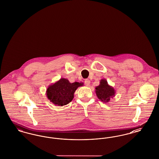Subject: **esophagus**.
I'll list each match as a JSON object with an SVG mask.
<instances>
[{"mask_svg":"<svg viewBox=\"0 0 159 159\" xmlns=\"http://www.w3.org/2000/svg\"><path fill=\"white\" fill-rule=\"evenodd\" d=\"M90 83H91V82H90L89 80L86 79V80H84V84H85V85H86V86H89Z\"/></svg>","mask_w":159,"mask_h":159,"instance_id":"34e87169","label":"esophagus"}]
</instances>
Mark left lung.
<instances>
[{
    "instance_id": "1",
    "label": "left lung",
    "mask_w": 159,
    "mask_h": 159,
    "mask_svg": "<svg viewBox=\"0 0 159 159\" xmlns=\"http://www.w3.org/2000/svg\"><path fill=\"white\" fill-rule=\"evenodd\" d=\"M99 83L98 86L95 88L96 95L102 102H108L110 99L115 97V90L113 87L108 84L106 79H101Z\"/></svg>"
}]
</instances>
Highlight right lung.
Masks as SVG:
<instances>
[{
	"label": "right lung",
	"instance_id": "1",
	"mask_svg": "<svg viewBox=\"0 0 159 159\" xmlns=\"http://www.w3.org/2000/svg\"><path fill=\"white\" fill-rule=\"evenodd\" d=\"M83 85L82 82L70 83L67 79L61 78L48 86L46 92V97L55 105L65 106L73 100L76 89Z\"/></svg>",
	"mask_w": 159,
	"mask_h": 159
}]
</instances>
